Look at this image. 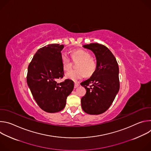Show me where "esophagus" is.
Wrapping results in <instances>:
<instances>
[{"label":"esophagus","mask_w":151,"mask_h":151,"mask_svg":"<svg viewBox=\"0 0 151 151\" xmlns=\"http://www.w3.org/2000/svg\"><path fill=\"white\" fill-rule=\"evenodd\" d=\"M79 83H78V82H75V88H78V87H79Z\"/></svg>","instance_id":"34e87169"}]
</instances>
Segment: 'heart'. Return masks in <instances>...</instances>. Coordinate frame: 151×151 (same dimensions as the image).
Instances as JSON below:
<instances>
[{
    "label": "heart",
    "mask_w": 151,
    "mask_h": 151,
    "mask_svg": "<svg viewBox=\"0 0 151 151\" xmlns=\"http://www.w3.org/2000/svg\"><path fill=\"white\" fill-rule=\"evenodd\" d=\"M72 58L73 61H79L76 64V69H78L70 70L66 73V78L77 81L84 78L85 75L90 77L94 73L97 68V63L91 57L88 52L83 50L73 51ZM61 62L63 69L65 71L69 70L71 68V61L66 54H62Z\"/></svg>",
    "instance_id": "obj_1"
}]
</instances>
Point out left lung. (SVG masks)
Here are the masks:
<instances>
[{
    "instance_id": "1",
    "label": "left lung",
    "mask_w": 151,
    "mask_h": 151,
    "mask_svg": "<svg viewBox=\"0 0 151 151\" xmlns=\"http://www.w3.org/2000/svg\"><path fill=\"white\" fill-rule=\"evenodd\" d=\"M82 47L94 54L97 68L89 79L81 83L87 90L81 99V106L87 114H101L109 109L119 91L118 64L113 54L104 45L92 43Z\"/></svg>"
}]
</instances>
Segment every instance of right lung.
Segmentation results:
<instances>
[{"instance_id": "add662e5", "label": "right lung", "mask_w": 151, "mask_h": 151, "mask_svg": "<svg viewBox=\"0 0 151 151\" xmlns=\"http://www.w3.org/2000/svg\"><path fill=\"white\" fill-rule=\"evenodd\" d=\"M63 48V45L53 44L39 49L28 67V87L38 106L48 113L63 110L74 88L70 79L57 82L64 75L61 53Z\"/></svg>"}]
</instances>
